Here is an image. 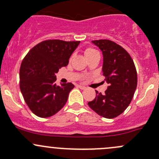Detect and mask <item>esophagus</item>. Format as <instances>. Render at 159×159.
Instances as JSON below:
<instances>
[{"instance_id":"34e87169","label":"esophagus","mask_w":159,"mask_h":159,"mask_svg":"<svg viewBox=\"0 0 159 159\" xmlns=\"http://www.w3.org/2000/svg\"><path fill=\"white\" fill-rule=\"evenodd\" d=\"M78 87L81 89H86V87H84V86H82V85H78Z\"/></svg>"}]
</instances>
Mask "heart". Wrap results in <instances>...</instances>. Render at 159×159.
Instances as JSON below:
<instances>
[{"instance_id":"b5f03b06","label":"heart","mask_w":159,"mask_h":159,"mask_svg":"<svg viewBox=\"0 0 159 159\" xmlns=\"http://www.w3.org/2000/svg\"><path fill=\"white\" fill-rule=\"evenodd\" d=\"M96 52H98V51H96L95 49L91 48H86L85 51H84V54H85L86 57H88V56L94 54V53Z\"/></svg>"}]
</instances>
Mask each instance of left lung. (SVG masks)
Returning a JSON list of instances; mask_svg holds the SVG:
<instances>
[{
  "mask_svg": "<svg viewBox=\"0 0 159 159\" xmlns=\"http://www.w3.org/2000/svg\"><path fill=\"white\" fill-rule=\"evenodd\" d=\"M103 54L102 71L108 84L105 94L96 91V97L89 106L98 115L114 118L128 108L137 88V71L125 49L107 39L92 41Z\"/></svg>",
  "mask_w": 159,
  "mask_h": 159,
  "instance_id": "left-lung-1",
  "label": "left lung"
}]
</instances>
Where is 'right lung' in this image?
<instances>
[{"mask_svg": "<svg viewBox=\"0 0 159 159\" xmlns=\"http://www.w3.org/2000/svg\"><path fill=\"white\" fill-rule=\"evenodd\" d=\"M80 41L46 40L30 50L20 68V89L30 111L40 118L55 115L66 104L72 83L55 84L59 68L67 66Z\"/></svg>", "mask_w": 159, "mask_h": 159, "instance_id": "obj_1", "label": "right lung"}]
</instances>
